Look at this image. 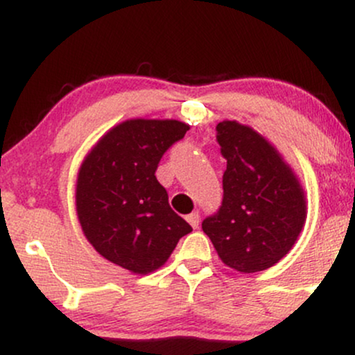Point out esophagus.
<instances>
[{
    "mask_svg": "<svg viewBox=\"0 0 355 355\" xmlns=\"http://www.w3.org/2000/svg\"><path fill=\"white\" fill-rule=\"evenodd\" d=\"M187 220H189V223L193 229H197L198 223H200V215H198V211H193V214H190L189 217H187Z\"/></svg>",
    "mask_w": 355,
    "mask_h": 355,
    "instance_id": "esophagus-1",
    "label": "esophagus"
}]
</instances>
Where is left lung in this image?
<instances>
[{
	"label": "left lung",
	"mask_w": 355,
	"mask_h": 355,
	"mask_svg": "<svg viewBox=\"0 0 355 355\" xmlns=\"http://www.w3.org/2000/svg\"><path fill=\"white\" fill-rule=\"evenodd\" d=\"M227 160L223 198L217 214L202 222L222 262L254 274L275 266L294 247L305 222V197L280 153L250 126L217 125Z\"/></svg>",
	"instance_id": "obj_1"
}]
</instances>
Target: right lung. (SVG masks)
Returning <instances> with one entry per match:
<instances>
[{
	"label": "right lung",
	"mask_w": 355,
	"mask_h": 355,
	"mask_svg": "<svg viewBox=\"0 0 355 355\" xmlns=\"http://www.w3.org/2000/svg\"><path fill=\"white\" fill-rule=\"evenodd\" d=\"M189 128L177 120H126L101 137L80 166L76 214L85 237L133 274L164 266L191 232L155 177L164 153Z\"/></svg>",
	"instance_id": "obj_1"
}]
</instances>
